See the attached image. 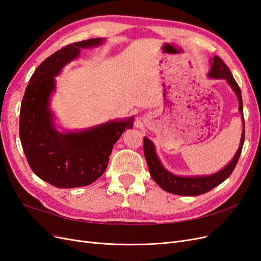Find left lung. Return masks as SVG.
Listing matches in <instances>:
<instances>
[{"mask_svg": "<svg viewBox=\"0 0 261 261\" xmlns=\"http://www.w3.org/2000/svg\"><path fill=\"white\" fill-rule=\"evenodd\" d=\"M209 77L223 78V80H226L227 83L232 87V89L235 91L236 96L239 98V105H240L239 109L242 113V120H243V133H242L240 148L238 150V152H236L235 156L233 158V160L228 163L224 169L216 173V174L210 175V176H199V177H181V176L173 175L172 173L168 172L162 167L154 151L153 144L148 138L145 137L144 153H145L146 161L150 171V175L152 176L153 180L158 185L168 193L180 195V196H198V195L207 193L211 191L212 188L220 185L222 181H224L232 174V172L235 169L236 164H238V161L240 159V155L244 145V139H245L243 100H242V92L240 89V86L233 78L230 68L226 66V64L222 61V59L218 57V55H216L212 60V66L209 72Z\"/></svg>", "mask_w": 261, "mask_h": 261, "instance_id": "obj_1", "label": "left lung"}]
</instances>
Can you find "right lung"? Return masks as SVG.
Here are the masks:
<instances>
[{
  "label": "right lung",
  "mask_w": 261,
  "mask_h": 261,
  "mask_svg": "<svg viewBox=\"0 0 261 261\" xmlns=\"http://www.w3.org/2000/svg\"><path fill=\"white\" fill-rule=\"evenodd\" d=\"M103 39H89L63 46L46 58L31 76L21 101L19 138L35 174L59 188L87 186L103 174L113 146L133 127V120L109 122L81 133L61 134L53 126L49 99L54 77L80 49L100 44Z\"/></svg>",
  "instance_id": "obj_1"
}]
</instances>
